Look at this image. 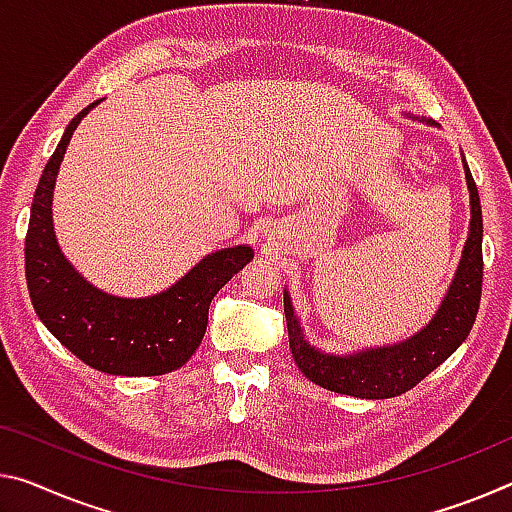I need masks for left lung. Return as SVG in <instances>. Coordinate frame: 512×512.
Masks as SVG:
<instances>
[{
	"instance_id": "obj_1",
	"label": "left lung",
	"mask_w": 512,
	"mask_h": 512,
	"mask_svg": "<svg viewBox=\"0 0 512 512\" xmlns=\"http://www.w3.org/2000/svg\"><path fill=\"white\" fill-rule=\"evenodd\" d=\"M465 177L472 196V225L462 250L460 266L440 310L415 337L387 348H373L358 355H326L303 339L294 307L285 294L289 346L298 369L312 383L330 392L358 399H392L419 385L428 373L465 342L472 330L483 291V216L476 182L465 164Z\"/></svg>"
}]
</instances>
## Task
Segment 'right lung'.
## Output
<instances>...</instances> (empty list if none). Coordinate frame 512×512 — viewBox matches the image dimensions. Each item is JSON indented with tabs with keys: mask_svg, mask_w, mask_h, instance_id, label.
Listing matches in <instances>:
<instances>
[{
	"mask_svg": "<svg viewBox=\"0 0 512 512\" xmlns=\"http://www.w3.org/2000/svg\"><path fill=\"white\" fill-rule=\"evenodd\" d=\"M91 107L70 120L36 186L24 239L29 296L45 328L88 367L113 376H161L196 353L207 330L209 303L255 253L250 246L216 250L150 298H116L88 285L56 246L52 191L72 132Z\"/></svg>",
	"mask_w": 512,
	"mask_h": 512,
	"instance_id": "add662e5",
	"label": "right lung"
}]
</instances>
